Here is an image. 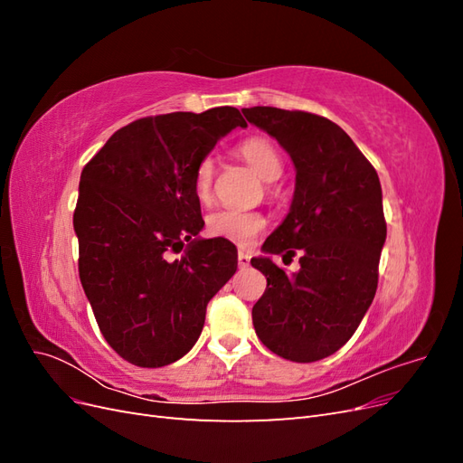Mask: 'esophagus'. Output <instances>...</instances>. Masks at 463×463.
Returning a JSON list of instances; mask_svg holds the SVG:
<instances>
[{
    "label": "esophagus",
    "instance_id": "34e87169",
    "mask_svg": "<svg viewBox=\"0 0 463 463\" xmlns=\"http://www.w3.org/2000/svg\"><path fill=\"white\" fill-rule=\"evenodd\" d=\"M249 262H250L249 253H245V250H240V255H237V264H240V269H247Z\"/></svg>",
    "mask_w": 463,
    "mask_h": 463
}]
</instances>
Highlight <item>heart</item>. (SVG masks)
<instances>
[{
    "label": "heart",
    "instance_id": "b5f03b06",
    "mask_svg": "<svg viewBox=\"0 0 463 463\" xmlns=\"http://www.w3.org/2000/svg\"><path fill=\"white\" fill-rule=\"evenodd\" d=\"M240 154L243 160L253 167V170L264 181H276L282 175V158L278 150L260 137H250L241 143ZM214 181V160L204 158L194 174V189H197L199 199H208L210 189ZM266 228V218L255 210H235V208H222L216 210L206 220V230L210 235L222 237L235 245H249L255 237Z\"/></svg>",
    "mask_w": 463,
    "mask_h": 463
}]
</instances>
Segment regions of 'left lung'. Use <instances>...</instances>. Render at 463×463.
<instances>
[{
	"label": "left lung",
	"mask_w": 463,
	"mask_h": 463,
	"mask_svg": "<svg viewBox=\"0 0 463 463\" xmlns=\"http://www.w3.org/2000/svg\"><path fill=\"white\" fill-rule=\"evenodd\" d=\"M296 167L289 213L250 259L266 276L253 307L260 342L276 355L311 363L352 338L369 311L386 241L381 181L349 135L326 118L269 106L243 108ZM299 250L302 269H278L272 254Z\"/></svg>",
	"instance_id": "left-lung-1"
}]
</instances>
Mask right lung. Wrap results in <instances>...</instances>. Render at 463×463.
I'll use <instances>...</instances> for the list:
<instances>
[{
    "mask_svg": "<svg viewBox=\"0 0 463 463\" xmlns=\"http://www.w3.org/2000/svg\"><path fill=\"white\" fill-rule=\"evenodd\" d=\"M235 128L247 123L232 106L138 119L80 174V284L106 342L133 365L164 367L189 354L208 301L237 270L235 245L199 235L194 189L199 164ZM172 250L184 253L170 260Z\"/></svg>",
    "mask_w": 463,
    "mask_h": 463,
    "instance_id": "right-lung-1",
    "label": "right lung"
}]
</instances>
